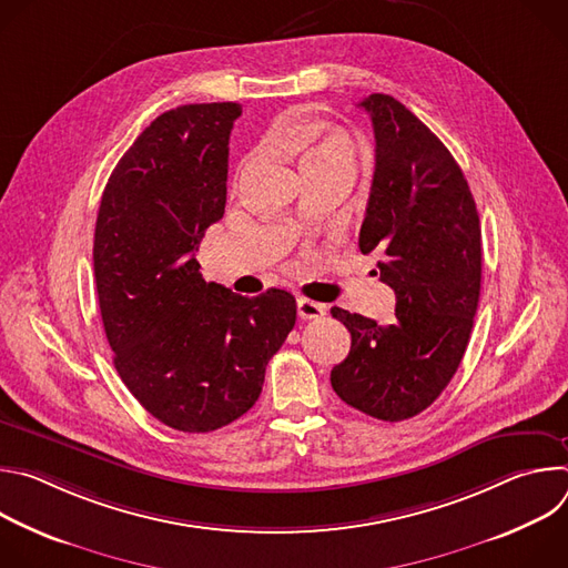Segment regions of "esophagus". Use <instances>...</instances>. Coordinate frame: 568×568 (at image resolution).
I'll return each instance as SVG.
<instances>
[{
    "label": "esophagus",
    "instance_id": "esophagus-1",
    "mask_svg": "<svg viewBox=\"0 0 568 568\" xmlns=\"http://www.w3.org/2000/svg\"><path fill=\"white\" fill-rule=\"evenodd\" d=\"M296 312L301 318H321L323 314H326V307H323L321 303H314L310 298H296Z\"/></svg>",
    "mask_w": 568,
    "mask_h": 568
}]
</instances>
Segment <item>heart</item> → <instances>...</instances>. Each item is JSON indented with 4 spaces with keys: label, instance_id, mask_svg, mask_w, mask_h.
Returning a JSON list of instances; mask_svg holds the SVG:
<instances>
[{
    "label": "heart",
    "instance_id": "1",
    "mask_svg": "<svg viewBox=\"0 0 568 568\" xmlns=\"http://www.w3.org/2000/svg\"><path fill=\"white\" fill-rule=\"evenodd\" d=\"M326 159H348L353 161V143L339 132H326L316 141L310 161H326Z\"/></svg>",
    "mask_w": 568,
    "mask_h": 568
}]
</instances>
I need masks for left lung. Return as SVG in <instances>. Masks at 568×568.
<instances>
[{
	"label": "left lung",
	"mask_w": 568,
	"mask_h": 568,
	"mask_svg": "<svg viewBox=\"0 0 568 568\" xmlns=\"http://www.w3.org/2000/svg\"><path fill=\"white\" fill-rule=\"evenodd\" d=\"M359 108L375 132L359 250L379 254L395 318L377 326L331 310L353 337L331 384L362 414L399 423L429 407L465 355L480 294V222L456 159L416 114L388 94H371Z\"/></svg>",
	"instance_id": "obj_1"
}]
</instances>
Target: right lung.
Returning a JSON list of instances; mask_svg holds the SVG:
<instances>
[{"mask_svg":"<svg viewBox=\"0 0 568 568\" xmlns=\"http://www.w3.org/2000/svg\"><path fill=\"white\" fill-rule=\"evenodd\" d=\"M237 103L156 116L119 159L101 197L94 276L114 366L141 407L206 434L247 414L296 323V298L240 296L200 274L195 252L224 215Z\"/></svg>","mask_w":568,"mask_h":568,"instance_id":"obj_1","label":"right lung"}]
</instances>
